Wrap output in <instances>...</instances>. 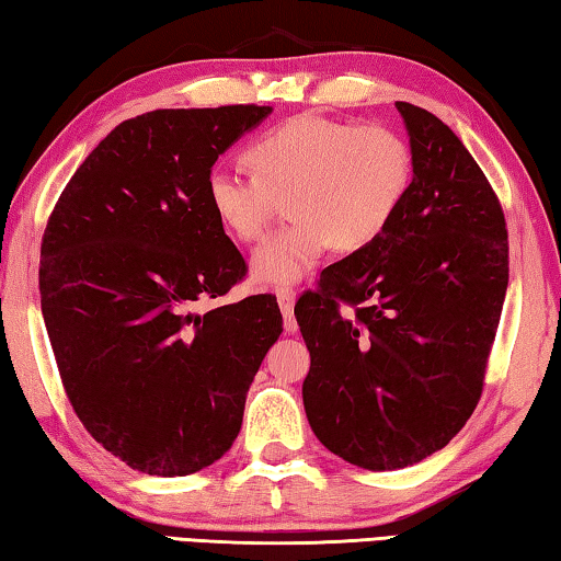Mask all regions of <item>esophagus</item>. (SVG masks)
Here are the masks:
<instances>
[{
  "label": "esophagus",
  "mask_w": 561,
  "mask_h": 561,
  "mask_svg": "<svg viewBox=\"0 0 561 561\" xmlns=\"http://www.w3.org/2000/svg\"><path fill=\"white\" fill-rule=\"evenodd\" d=\"M294 299H297V294L289 287H282L277 289V301H279V309L284 314V329L287 331H297V319H294Z\"/></svg>",
  "instance_id": "esophagus-1"
}]
</instances>
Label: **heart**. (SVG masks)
Here are the masks:
<instances>
[{"label":"heart","mask_w":561,"mask_h":561,"mask_svg":"<svg viewBox=\"0 0 561 561\" xmlns=\"http://www.w3.org/2000/svg\"><path fill=\"white\" fill-rule=\"evenodd\" d=\"M254 175L213 170L207 203L227 234L257 242L289 195V227L252 254L262 284L307 277L336 247L356 252L381 237L401 210L413 178V153L401 133L324 116H294L247 148Z\"/></svg>","instance_id":"obj_1"}]
</instances>
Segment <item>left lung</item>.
<instances>
[{"label":"left lung","instance_id":"obj_1","mask_svg":"<svg viewBox=\"0 0 561 561\" xmlns=\"http://www.w3.org/2000/svg\"><path fill=\"white\" fill-rule=\"evenodd\" d=\"M396 108L413 153L401 210L297 301L311 431L366 470L421 462L468 423L510 279L505 215L485 173L440 118ZM341 302L355 314L341 316Z\"/></svg>","mask_w":561,"mask_h":561}]
</instances>
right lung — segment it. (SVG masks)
<instances>
[{
	"mask_svg": "<svg viewBox=\"0 0 561 561\" xmlns=\"http://www.w3.org/2000/svg\"><path fill=\"white\" fill-rule=\"evenodd\" d=\"M272 106L160 108L123 121L76 170L42 240V314L76 415L133 470L220 460L282 334L277 297L197 314L244 277L207 203L215 160Z\"/></svg>",
	"mask_w": 561,
	"mask_h": 561,
	"instance_id": "right-lung-1",
	"label": "right lung"
}]
</instances>
